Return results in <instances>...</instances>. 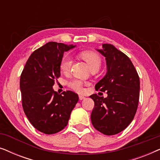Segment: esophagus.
<instances>
[{"label": "esophagus", "instance_id": "obj_1", "mask_svg": "<svg viewBox=\"0 0 160 160\" xmlns=\"http://www.w3.org/2000/svg\"><path fill=\"white\" fill-rule=\"evenodd\" d=\"M78 98H79V100H84V98H85L84 96H83V95H79V96H78Z\"/></svg>", "mask_w": 160, "mask_h": 160}]
</instances>
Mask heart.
Instances as JSON below:
<instances>
[{
	"instance_id": "1",
	"label": "heart",
	"mask_w": 160,
	"mask_h": 160,
	"mask_svg": "<svg viewBox=\"0 0 160 160\" xmlns=\"http://www.w3.org/2000/svg\"><path fill=\"white\" fill-rule=\"evenodd\" d=\"M78 57L83 60L85 61L88 65L89 70H99L102 64V59L98 53L92 51H84L78 54ZM73 61L68 55L62 57L60 63V68L61 71L64 73H67L71 68ZM68 86L73 90L78 92H81L83 90L84 82L78 79H72L67 83Z\"/></svg>"
}]
</instances>
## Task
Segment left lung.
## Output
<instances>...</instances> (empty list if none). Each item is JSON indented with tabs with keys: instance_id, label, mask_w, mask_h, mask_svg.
Listing matches in <instances>:
<instances>
[{
	"instance_id": "1",
	"label": "left lung",
	"mask_w": 160,
	"mask_h": 160,
	"mask_svg": "<svg viewBox=\"0 0 160 160\" xmlns=\"http://www.w3.org/2000/svg\"><path fill=\"white\" fill-rule=\"evenodd\" d=\"M106 60L107 73L97 84L96 90L106 91L108 97L90 95L95 102L92 124L106 135L122 132L134 119L139 102L140 79L130 58L114 46L104 43L98 49Z\"/></svg>"
}]
</instances>
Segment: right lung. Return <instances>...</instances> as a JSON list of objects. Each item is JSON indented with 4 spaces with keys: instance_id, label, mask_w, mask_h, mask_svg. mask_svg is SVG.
Instances as JSON below:
<instances>
[{
    "instance_id": "add662e5",
    "label": "right lung",
    "mask_w": 160,
    "mask_h": 160,
    "mask_svg": "<svg viewBox=\"0 0 160 160\" xmlns=\"http://www.w3.org/2000/svg\"><path fill=\"white\" fill-rule=\"evenodd\" d=\"M75 46L49 42L31 54L20 76L22 104L26 117L36 130L45 134L60 132L67 126L78 100L74 92L59 95L53 90L60 76V63L64 52Z\"/></svg>"
}]
</instances>
